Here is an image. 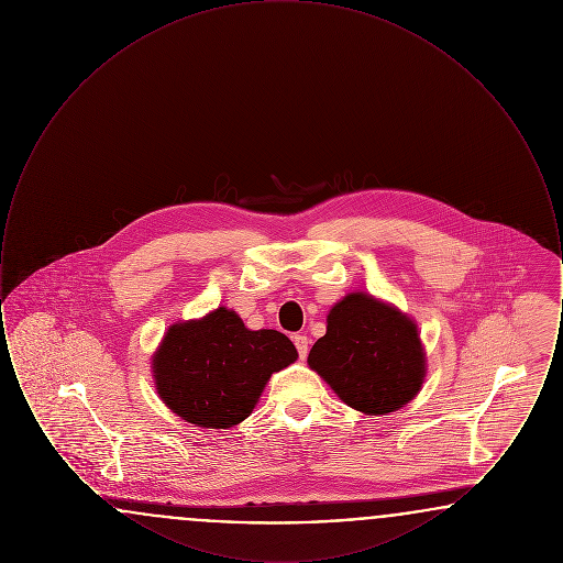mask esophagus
<instances>
[{"label":"esophagus","instance_id":"esophagus-1","mask_svg":"<svg viewBox=\"0 0 563 563\" xmlns=\"http://www.w3.org/2000/svg\"><path fill=\"white\" fill-rule=\"evenodd\" d=\"M294 344L297 352H299V358H306L308 350H310V340L306 335H295Z\"/></svg>","mask_w":563,"mask_h":563}]
</instances>
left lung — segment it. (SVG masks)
<instances>
[{
  "label": "left lung",
  "mask_w": 563,
  "mask_h": 563,
  "mask_svg": "<svg viewBox=\"0 0 563 563\" xmlns=\"http://www.w3.org/2000/svg\"><path fill=\"white\" fill-rule=\"evenodd\" d=\"M308 365L352 409L386 416L413 401L427 377L418 322L374 295H344L327 314V333Z\"/></svg>",
  "instance_id": "left-lung-1"
}]
</instances>
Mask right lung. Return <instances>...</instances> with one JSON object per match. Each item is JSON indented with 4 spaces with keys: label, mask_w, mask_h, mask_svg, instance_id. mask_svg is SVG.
Wrapping results in <instances>:
<instances>
[{
    "label": "right lung",
    "mask_w": 563,
    "mask_h": 563,
    "mask_svg": "<svg viewBox=\"0 0 563 563\" xmlns=\"http://www.w3.org/2000/svg\"><path fill=\"white\" fill-rule=\"evenodd\" d=\"M297 361L294 342L274 329H249L219 306L173 322L152 354L162 402L200 429H232L251 416L269 377Z\"/></svg>",
    "instance_id": "obj_1"
}]
</instances>
